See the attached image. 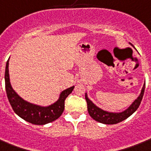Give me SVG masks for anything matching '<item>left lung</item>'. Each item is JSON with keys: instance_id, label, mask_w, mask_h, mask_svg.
<instances>
[{"instance_id": "left-lung-1", "label": "left lung", "mask_w": 151, "mask_h": 151, "mask_svg": "<svg viewBox=\"0 0 151 151\" xmlns=\"http://www.w3.org/2000/svg\"><path fill=\"white\" fill-rule=\"evenodd\" d=\"M145 84L143 85L140 93L139 96L137 97L134 101V102L130 105L126 110L121 111V112H110V111H104L103 109H100L92 102L88 99L87 93H86V100L87 102V108H88V114L90 116L96 121L104 124H116L119 122H122L127 118H128L130 116H132L134 111H136L138 108L139 107L140 103L142 101V96L144 94Z\"/></svg>"}]
</instances>
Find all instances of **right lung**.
<instances>
[{"label": "right lung", "mask_w": 151, "mask_h": 151, "mask_svg": "<svg viewBox=\"0 0 151 151\" xmlns=\"http://www.w3.org/2000/svg\"><path fill=\"white\" fill-rule=\"evenodd\" d=\"M9 58L6 63L4 73L5 89L9 103L16 114L26 121L36 125H44L59 118L65 109V98L72 93L74 86L62 91L58 101L49 106H40L30 103L20 97L12 87L9 73Z\"/></svg>", "instance_id": "add662e5"}]
</instances>
